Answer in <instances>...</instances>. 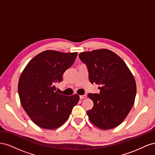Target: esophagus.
Returning <instances> with one entry per match:
<instances>
[{
	"label": "esophagus",
	"mask_w": 155,
	"mask_h": 155,
	"mask_svg": "<svg viewBox=\"0 0 155 155\" xmlns=\"http://www.w3.org/2000/svg\"><path fill=\"white\" fill-rule=\"evenodd\" d=\"M86 97H87V95H85V94H84V95H81V96H80V99H81V100L85 99Z\"/></svg>",
	"instance_id": "34e87169"
}]
</instances>
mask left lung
Instances as JSON below:
<instances>
[{
  "mask_svg": "<svg viewBox=\"0 0 155 155\" xmlns=\"http://www.w3.org/2000/svg\"><path fill=\"white\" fill-rule=\"evenodd\" d=\"M79 57L87 64L89 80L100 87L99 94H88L93 101L87 111L91 123L103 130L114 128L123 122L134 105L137 85L124 60L108 49L81 52Z\"/></svg>",
  "mask_w": 155,
  "mask_h": 155,
  "instance_id": "obj_1",
  "label": "left lung"
}]
</instances>
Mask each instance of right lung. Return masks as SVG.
I'll return each mask as SVG.
<instances>
[{
  "instance_id": "right-lung-1",
  "label": "right lung",
  "mask_w": 155,
  "mask_h": 155,
  "mask_svg": "<svg viewBox=\"0 0 155 155\" xmlns=\"http://www.w3.org/2000/svg\"><path fill=\"white\" fill-rule=\"evenodd\" d=\"M77 52L45 50L27 64L18 79L21 104L33 122L45 129H55L67 120L79 100L78 94H58L55 85L74 63Z\"/></svg>"
}]
</instances>
